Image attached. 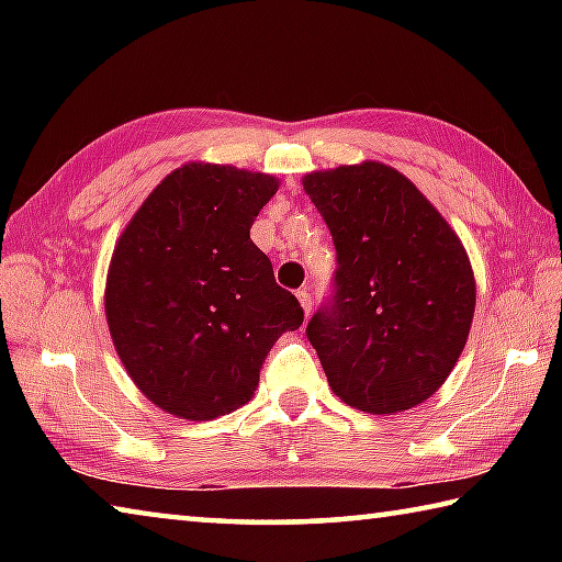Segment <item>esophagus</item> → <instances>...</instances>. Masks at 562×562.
Here are the masks:
<instances>
[{
  "label": "esophagus",
  "instance_id": "34e87169",
  "mask_svg": "<svg viewBox=\"0 0 562 562\" xmlns=\"http://www.w3.org/2000/svg\"><path fill=\"white\" fill-rule=\"evenodd\" d=\"M297 300H300V304H302L304 315H310V312H312V292H310L307 288L297 290Z\"/></svg>",
  "mask_w": 562,
  "mask_h": 562
}]
</instances>
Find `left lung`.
I'll list each match as a JSON object with an SVG mask.
<instances>
[{
	"mask_svg": "<svg viewBox=\"0 0 562 562\" xmlns=\"http://www.w3.org/2000/svg\"><path fill=\"white\" fill-rule=\"evenodd\" d=\"M337 250L307 339L341 402L396 414L429 398L469 339L475 282L449 223L376 160L304 176Z\"/></svg>",
	"mask_w": 562,
	"mask_h": 562,
	"instance_id": "1",
	"label": "left lung"
}]
</instances>
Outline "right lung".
Instances as JSON below:
<instances>
[{
	"mask_svg": "<svg viewBox=\"0 0 562 562\" xmlns=\"http://www.w3.org/2000/svg\"><path fill=\"white\" fill-rule=\"evenodd\" d=\"M274 190L272 176L188 164L119 237L106 280L113 347L168 414L211 422L250 402L274 341L302 325L297 297L250 240Z\"/></svg>",
	"mask_w": 562,
	"mask_h": 562,
	"instance_id": "add662e5",
	"label": "right lung"
}]
</instances>
